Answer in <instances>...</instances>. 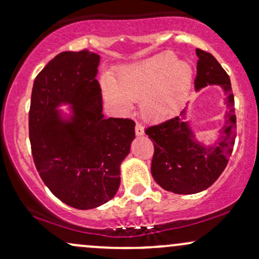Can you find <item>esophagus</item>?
<instances>
[{"mask_svg": "<svg viewBox=\"0 0 259 259\" xmlns=\"http://www.w3.org/2000/svg\"><path fill=\"white\" fill-rule=\"evenodd\" d=\"M144 133H145L144 126H142L140 123H136V125H135V134H136V135L142 136V135H144Z\"/></svg>", "mask_w": 259, "mask_h": 259, "instance_id": "esophagus-1", "label": "esophagus"}]
</instances>
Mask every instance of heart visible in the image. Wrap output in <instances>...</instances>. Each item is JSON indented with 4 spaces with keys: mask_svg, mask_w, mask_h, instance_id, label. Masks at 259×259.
I'll return each instance as SVG.
<instances>
[{
    "mask_svg": "<svg viewBox=\"0 0 259 259\" xmlns=\"http://www.w3.org/2000/svg\"><path fill=\"white\" fill-rule=\"evenodd\" d=\"M191 65L177 61L171 53L121 68L117 81L103 78L101 86L105 99L121 112L132 108L133 101L140 100V111L151 120L169 117L177 111L192 84Z\"/></svg>",
    "mask_w": 259,
    "mask_h": 259,
    "instance_id": "obj_1",
    "label": "heart"
}]
</instances>
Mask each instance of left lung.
Returning a JSON list of instances; mask_svg holds the SVG:
<instances>
[{"label": "left lung", "mask_w": 259, "mask_h": 259, "mask_svg": "<svg viewBox=\"0 0 259 259\" xmlns=\"http://www.w3.org/2000/svg\"><path fill=\"white\" fill-rule=\"evenodd\" d=\"M198 57L196 91L207 85H217L224 91V123L221 136L214 144L206 146L196 138L187 120L186 107L175 117L145 130L154 145L151 173L162 189L179 195L203 191L221 177L233 152L236 134V115L230 78L210 53L196 50Z\"/></svg>", "instance_id": "obj_1"}]
</instances>
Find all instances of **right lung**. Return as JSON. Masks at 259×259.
<instances>
[{
  "label": "right lung",
  "instance_id": "right-lung-1",
  "mask_svg": "<svg viewBox=\"0 0 259 259\" xmlns=\"http://www.w3.org/2000/svg\"><path fill=\"white\" fill-rule=\"evenodd\" d=\"M100 56L62 52L38 73L31 92L29 138L45 185L76 209L105 204L120 185V164L135 139V123L102 113ZM67 105V110H59Z\"/></svg>",
  "mask_w": 259,
  "mask_h": 259
}]
</instances>
